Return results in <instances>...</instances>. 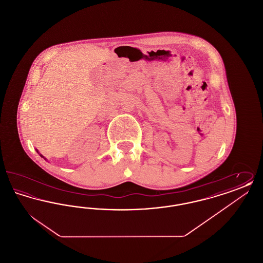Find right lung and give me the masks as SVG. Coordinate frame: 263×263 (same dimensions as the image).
<instances>
[{"label":"right lung","instance_id":"1","mask_svg":"<svg viewBox=\"0 0 263 263\" xmlns=\"http://www.w3.org/2000/svg\"><path fill=\"white\" fill-rule=\"evenodd\" d=\"M36 152L38 153V150H36ZM38 154H39V153H38ZM39 155H40V154H39ZM40 157H41V158H43V159H45V158H44L42 155H40ZM45 160H46V159H45Z\"/></svg>","mask_w":263,"mask_h":263}]
</instances>
